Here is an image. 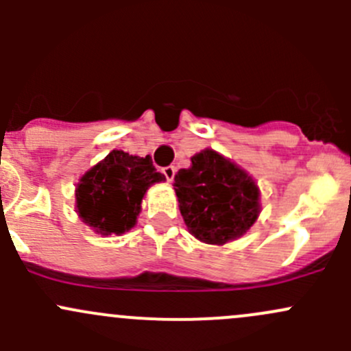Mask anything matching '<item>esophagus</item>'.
Returning <instances> with one entry per match:
<instances>
[{"label":"esophagus","mask_w":351,"mask_h":351,"mask_svg":"<svg viewBox=\"0 0 351 351\" xmlns=\"http://www.w3.org/2000/svg\"><path fill=\"white\" fill-rule=\"evenodd\" d=\"M175 173H176L175 166H166V168H162V175L166 176V180H168V182H173V178H175Z\"/></svg>","instance_id":"esophagus-1"}]
</instances>
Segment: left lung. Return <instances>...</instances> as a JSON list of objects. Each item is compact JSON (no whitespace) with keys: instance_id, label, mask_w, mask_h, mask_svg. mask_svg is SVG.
I'll return each mask as SVG.
<instances>
[{"instance_id":"1","label":"left lung","mask_w":351,"mask_h":351,"mask_svg":"<svg viewBox=\"0 0 351 351\" xmlns=\"http://www.w3.org/2000/svg\"><path fill=\"white\" fill-rule=\"evenodd\" d=\"M190 159V168L180 169L173 183L190 234L217 246L239 239L261 212L256 182L210 147Z\"/></svg>"}]
</instances>
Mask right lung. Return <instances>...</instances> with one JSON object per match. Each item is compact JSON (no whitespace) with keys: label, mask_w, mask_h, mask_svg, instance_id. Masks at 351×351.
<instances>
[{"label":"right lung","mask_w":351,"mask_h":351,"mask_svg":"<svg viewBox=\"0 0 351 351\" xmlns=\"http://www.w3.org/2000/svg\"><path fill=\"white\" fill-rule=\"evenodd\" d=\"M165 180L151 156L141 158L113 149L81 176L74 190V207L97 234L120 236L137 224L149 186Z\"/></svg>","instance_id":"add662e5"}]
</instances>
